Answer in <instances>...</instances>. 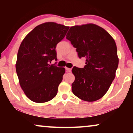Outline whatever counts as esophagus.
Here are the masks:
<instances>
[{
	"instance_id": "1",
	"label": "esophagus",
	"mask_w": 133,
	"mask_h": 133,
	"mask_svg": "<svg viewBox=\"0 0 133 133\" xmlns=\"http://www.w3.org/2000/svg\"><path fill=\"white\" fill-rule=\"evenodd\" d=\"M65 69H66L67 72H71V68H67V67H66Z\"/></svg>"
}]
</instances>
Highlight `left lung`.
<instances>
[{
  "label": "left lung",
  "mask_w": 133,
  "mask_h": 133,
  "mask_svg": "<svg viewBox=\"0 0 133 133\" xmlns=\"http://www.w3.org/2000/svg\"><path fill=\"white\" fill-rule=\"evenodd\" d=\"M66 38L76 48L79 58H86L83 68L74 66L72 91L83 101L94 102L108 91L119 64L117 46L110 34L92 23L71 26Z\"/></svg>",
  "instance_id": "1"
}]
</instances>
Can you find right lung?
<instances>
[{"instance_id":"1","label":"right lung","mask_w":133,"mask_h":133,"mask_svg":"<svg viewBox=\"0 0 133 133\" xmlns=\"http://www.w3.org/2000/svg\"><path fill=\"white\" fill-rule=\"evenodd\" d=\"M69 28L54 22L42 23L29 32L20 45L16 72L22 89L32 102H46L57 93L65 70L50 62L57 61L56 45Z\"/></svg>"}]
</instances>
